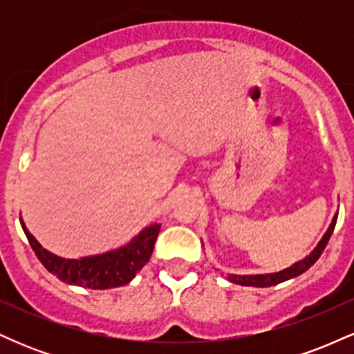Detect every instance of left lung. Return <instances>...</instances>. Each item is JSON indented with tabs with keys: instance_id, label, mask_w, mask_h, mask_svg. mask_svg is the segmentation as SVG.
Returning a JSON list of instances; mask_svg holds the SVG:
<instances>
[{
	"instance_id": "1",
	"label": "left lung",
	"mask_w": 354,
	"mask_h": 354,
	"mask_svg": "<svg viewBox=\"0 0 354 354\" xmlns=\"http://www.w3.org/2000/svg\"><path fill=\"white\" fill-rule=\"evenodd\" d=\"M336 219H338V214H336V216L333 218L330 228H328L326 233H324V236L321 238V241L318 243V246H316L315 250L311 251V254L306 256V258L301 259V261L295 263L293 266L286 268V270H283V271H278V273H268V274H245V276L230 274L228 279H230L231 283L241 284V286L266 288V286H274V284H279V283L286 281V279L296 278V276L303 274L304 271L310 270V268L315 265L316 261H318V258L321 256V253H323L324 248H326V245H328V241H330L333 230H335V226H336Z\"/></svg>"
}]
</instances>
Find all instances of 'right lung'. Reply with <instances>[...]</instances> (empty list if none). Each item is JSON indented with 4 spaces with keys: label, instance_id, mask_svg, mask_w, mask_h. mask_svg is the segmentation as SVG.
<instances>
[{
    "label": "right lung",
    "instance_id": "obj_1",
    "mask_svg": "<svg viewBox=\"0 0 354 354\" xmlns=\"http://www.w3.org/2000/svg\"><path fill=\"white\" fill-rule=\"evenodd\" d=\"M19 221L35 254L51 274L68 284L91 288V290H109V288L123 286L131 281L138 271H141V268L151 258L154 241L161 228V225L148 226L128 245L108 251V253L84 256L80 259H66L44 250L33 234L26 230L21 218Z\"/></svg>",
    "mask_w": 354,
    "mask_h": 354
}]
</instances>
